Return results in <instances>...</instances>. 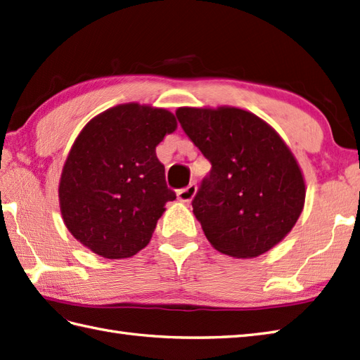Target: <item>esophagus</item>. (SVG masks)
Wrapping results in <instances>:
<instances>
[{"instance_id":"obj_1","label":"esophagus","mask_w":360,"mask_h":360,"mask_svg":"<svg viewBox=\"0 0 360 360\" xmlns=\"http://www.w3.org/2000/svg\"><path fill=\"white\" fill-rule=\"evenodd\" d=\"M196 195V184H188L186 188L178 190V199L181 202H190Z\"/></svg>"}]
</instances>
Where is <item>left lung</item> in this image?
<instances>
[{
    "label": "left lung",
    "mask_w": 360,
    "mask_h": 360,
    "mask_svg": "<svg viewBox=\"0 0 360 360\" xmlns=\"http://www.w3.org/2000/svg\"><path fill=\"white\" fill-rule=\"evenodd\" d=\"M176 118L212 164L191 202L208 242L233 257H256L279 244L305 202L302 172L285 142L236 107H181Z\"/></svg>",
    "instance_id": "1"
}]
</instances>
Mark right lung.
Returning a JSON list of instances; mask_svg holds the SVG:
<instances>
[{
    "instance_id": "obj_1",
    "label": "right lung",
    "mask_w": 360,
    "mask_h": 360,
    "mask_svg": "<svg viewBox=\"0 0 360 360\" xmlns=\"http://www.w3.org/2000/svg\"><path fill=\"white\" fill-rule=\"evenodd\" d=\"M165 108L121 104L95 116L73 142L61 173L65 227L91 252L121 259L144 248L176 199L156 146L176 130Z\"/></svg>"
}]
</instances>
